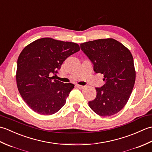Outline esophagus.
Instances as JSON below:
<instances>
[{
  "instance_id": "1",
  "label": "esophagus",
  "mask_w": 152,
  "mask_h": 152,
  "mask_svg": "<svg viewBox=\"0 0 152 152\" xmlns=\"http://www.w3.org/2000/svg\"><path fill=\"white\" fill-rule=\"evenodd\" d=\"M76 87L78 88H79V89H83L85 88V86H80V85H76Z\"/></svg>"
}]
</instances>
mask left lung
Returning a JSON list of instances; mask_svg holds the SVG:
<instances>
[{"label": "left lung", "instance_id": "obj_1", "mask_svg": "<svg viewBox=\"0 0 152 152\" xmlns=\"http://www.w3.org/2000/svg\"><path fill=\"white\" fill-rule=\"evenodd\" d=\"M93 64L96 73L104 75V84L96 88V96L89 107L101 116L119 112L127 102L136 78L133 57L130 51L113 38L99 39L80 44Z\"/></svg>", "mask_w": 152, "mask_h": 152}]
</instances>
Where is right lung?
Here are the masks:
<instances>
[{
    "label": "right lung",
    "mask_w": 152,
    "mask_h": 152,
    "mask_svg": "<svg viewBox=\"0 0 152 152\" xmlns=\"http://www.w3.org/2000/svg\"><path fill=\"white\" fill-rule=\"evenodd\" d=\"M80 51L78 44L43 38L22 50L18 57L16 82L21 97L35 112L51 115L58 112L74 88L51 77L58 73L67 57Z\"/></svg>",
    "instance_id": "right-lung-1"
}]
</instances>
